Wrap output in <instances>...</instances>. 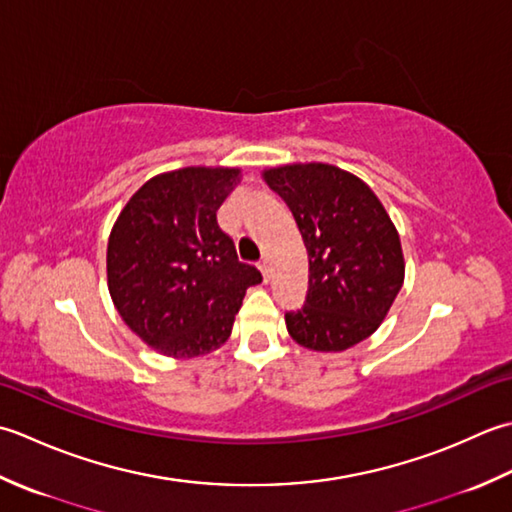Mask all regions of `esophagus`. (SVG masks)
I'll list each match as a JSON object with an SVG mask.
<instances>
[{
    "instance_id": "obj_1",
    "label": "esophagus",
    "mask_w": 512,
    "mask_h": 512,
    "mask_svg": "<svg viewBox=\"0 0 512 512\" xmlns=\"http://www.w3.org/2000/svg\"><path fill=\"white\" fill-rule=\"evenodd\" d=\"M258 269L263 271V278H265V280H269V271H271V269H269V263H267V260H260V263H258Z\"/></svg>"
}]
</instances>
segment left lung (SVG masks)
<instances>
[{
	"instance_id": "left-lung-1",
	"label": "left lung",
	"mask_w": 512,
	"mask_h": 512,
	"mask_svg": "<svg viewBox=\"0 0 512 512\" xmlns=\"http://www.w3.org/2000/svg\"><path fill=\"white\" fill-rule=\"evenodd\" d=\"M289 205L309 254V291L287 311L289 336L314 351H344L369 338L404 283L400 236L378 196L336 165L265 172Z\"/></svg>"
}]
</instances>
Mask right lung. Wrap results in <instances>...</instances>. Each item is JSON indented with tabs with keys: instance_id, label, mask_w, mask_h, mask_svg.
Listing matches in <instances>:
<instances>
[{
	"instance_id": "right-lung-1",
	"label": "right lung",
	"mask_w": 512,
	"mask_h": 512,
	"mask_svg": "<svg viewBox=\"0 0 512 512\" xmlns=\"http://www.w3.org/2000/svg\"><path fill=\"white\" fill-rule=\"evenodd\" d=\"M238 170L183 168L145 183L108 241V287L119 316L163 356L194 358L229 338L245 289L263 276L238 260L218 207Z\"/></svg>"
}]
</instances>
